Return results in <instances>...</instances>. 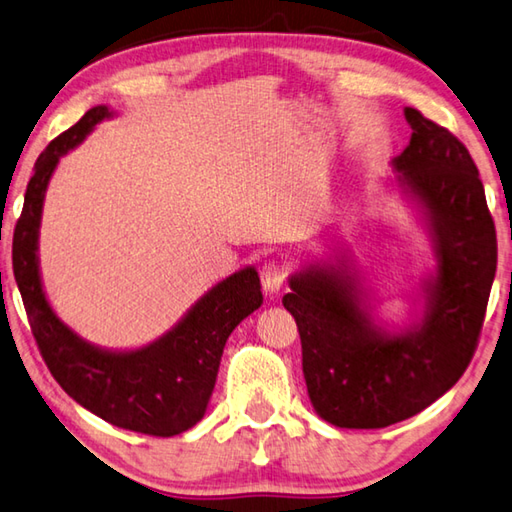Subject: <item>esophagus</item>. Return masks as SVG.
<instances>
[{
    "label": "esophagus",
    "mask_w": 512,
    "mask_h": 512,
    "mask_svg": "<svg viewBox=\"0 0 512 512\" xmlns=\"http://www.w3.org/2000/svg\"><path fill=\"white\" fill-rule=\"evenodd\" d=\"M259 277H262V286L266 293H277L286 284L288 264L282 262V259H268L259 268Z\"/></svg>",
    "instance_id": "1"
}]
</instances>
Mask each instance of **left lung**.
<instances>
[{
    "instance_id": "obj_1",
    "label": "left lung",
    "mask_w": 512,
    "mask_h": 512,
    "mask_svg": "<svg viewBox=\"0 0 512 512\" xmlns=\"http://www.w3.org/2000/svg\"><path fill=\"white\" fill-rule=\"evenodd\" d=\"M410 145L394 165L430 210L439 275L421 329L389 338L371 327L356 286L311 268L282 297L302 342L309 398L324 421L353 430L405 421L457 383L475 356L497 271V232L468 147L414 107Z\"/></svg>"
}]
</instances>
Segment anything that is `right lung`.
I'll return each instance as SVG.
<instances>
[{
    "label": "right lung",
    "instance_id": "1",
    "mask_svg": "<svg viewBox=\"0 0 512 512\" xmlns=\"http://www.w3.org/2000/svg\"><path fill=\"white\" fill-rule=\"evenodd\" d=\"M107 116V107L89 109L37 156L13 232V273L37 349L64 392L123 430L174 436L190 430L206 414L226 340L246 315L259 309L262 291L255 268L230 275L201 297L179 327L154 345L129 353L91 347L55 318L37 273L44 190L60 156Z\"/></svg>",
    "mask_w": 512,
    "mask_h": 512
}]
</instances>
